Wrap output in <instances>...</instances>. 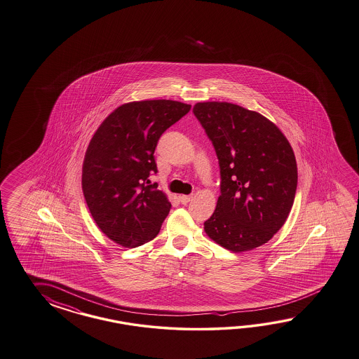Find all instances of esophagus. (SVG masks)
Masks as SVG:
<instances>
[{"instance_id":"1","label":"esophagus","mask_w":359,"mask_h":359,"mask_svg":"<svg viewBox=\"0 0 359 359\" xmlns=\"http://www.w3.org/2000/svg\"><path fill=\"white\" fill-rule=\"evenodd\" d=\"M179 198H180V202H182L183 205H187L188 202L192 201L193 196L192 194H191V196H187V194H182V196L179 197Z\"/></svg>"}]
</instances>
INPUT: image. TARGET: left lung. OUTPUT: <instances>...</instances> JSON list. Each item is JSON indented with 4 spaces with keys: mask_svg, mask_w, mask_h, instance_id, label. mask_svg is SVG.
I'll return each mask as SVG.
<instances>
[{
    "mask_svg": "<svg viewBox=\"0 0 359 359\" xmlns=\"http://www.w3.org/2000/svg\"><path fill=\"white\" fill-rule=\"evenodd\" d=\"M193 113L212 141L222 177L217 208L203 229L233 253L253 250L271 240L293 206V149L275 123L243 106L197 102Z\"/></svg>",
    "mask_w": 359,
    "mask_h": 359,
    "instance_id": "1",
    "label": "left lung"
}]
</instances>
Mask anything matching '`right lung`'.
<instances>
[{"instance_id": "add662e5", "label": "right lung", "mask_w": 359, "mask_h": 359, "mask_svg": "<svg viewBox=\"0 0 359 359\" xmlns=\"http://www.w3.org/2000/svg\"><path fill=\"white\" fill-rule=\"evenodd\" d=\"M191 110L172 100L132 101L116 107L89 141L81 188L97 227L115 244L136 248L157 236L171 202L151 184L161 135Z\"/></svg>"}]
</instances>
